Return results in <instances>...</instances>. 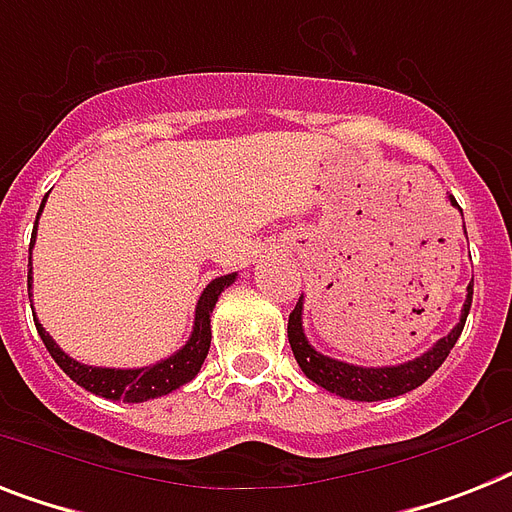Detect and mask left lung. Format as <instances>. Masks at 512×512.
Returning <instances> with one entry per match:
<instances>
[{"instance_id":"obj_1","label":"left lung","mask_w":512,"mask_h":512,"mask_svg":"<svg viewBox=\"0 0 512 512\" xmlns=\"http://www.w3.org/2000/svg\"><path fill=\"white\" fill-rule=\"evenodd\" d=\"M450 202L458 207V202L452 197ZM471 299L473 281L468 284V297H465L458 326L452 328L447 336H442L429 352H423L421 357H413V360H407V363L400 365L363 368V365L342 363V360H334V357L315 352L313 344L307 342L305 328H302V305H305V299L302 297H299L297 307H294L292 315H289V328H286V334H289V344H292V352L294 357H297L302 373L318 386H323L326 392L339 394L344 400L357 402L392 400V397H400V394L418 389V386H421L423 381L447 360L450 350L455 347V342H458V336L463 334L465 318H468V310H471Z\"/></svg>"}]
</instances>
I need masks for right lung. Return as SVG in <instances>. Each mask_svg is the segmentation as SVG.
Segmentation results:
<instances>
[{"instance_id":"1","label":"right lung","mask_w":512,"mask_h":512,"mask_svg":"<svg viewBox=\"0 0 512 512\" xmlns=\"http://www.w3.org/2000/svg\"><path fill=\"white\" fill-rule=\"evenodd\" d=\"M44 202H47V197H44ZM44 202L39 207V215L44 210ZM39 215H36V226H39ZM33 242H36V228H33L28 252L33 249ZM28 263H31V257H28ZM234 281L236 273H228V276H220L215 281H210L205 292H202V297H199L197 310H194V328H191L189 342L170 357H165V360H160L155 365H147V368H97V365L78 363V360H73V357L65 355L57 347V342L44 331V326L36 318L33 321H36V331H39L41 342L49 350V355L54 357V363L60 365L62 371L68 373L78 386H83L86 392L99 394L105 400L147 402L155 400V397H162V394L176 392L178 386L189 384L191 378L197 376L202 363H205L207 350H210V339H213L210 313H213L220 292L228 289ZM28 292H31V270H28Z\"/></svg>"}]
</instances>
